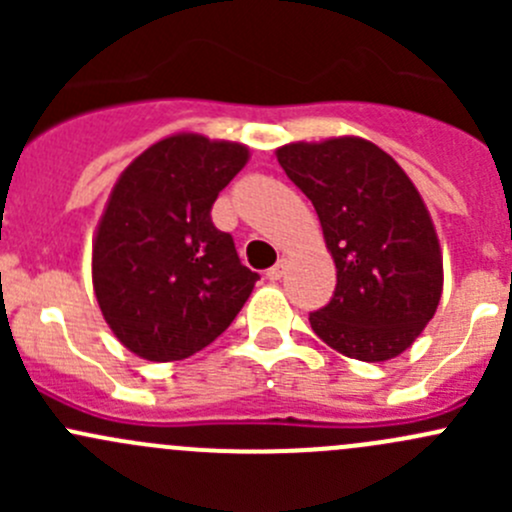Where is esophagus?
Segmentation results:
<instances>
[{"instance_id": "obj_1", "label": "esophagus", "mask_w": 512, "mask_h": 512, "mask_svg": "<svg viewBox=\"0 0 512 512\" xmlns=\"http://www.w3.org/2000/svg\"><path fill=\"white\" fill-rule=\"evenodd\" d=\"M282 275H285V262H277L275 267H270V270H267V280L270 282L282 280Z\"/></svg>"}]
</instances>
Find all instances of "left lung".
<instances>
[{
  "instance_id": "1",
  "label": "left lung",
  "mask_w": 512,
  "mask_h": 512,
  "mask_svg": "<svg viewBox=\"0 0 512 512\" xmlns=\"http://www.w3.org/2000/svg\"><path fill=\"white\" fill-rule=\"evenodd\" d=\"M277 160L312 200L337 265L332 299L309 312L314 334L359 361L406 352L443 287L436 230L409 175L364 138L289 143Z\"/></svg>"
}]
</instances>
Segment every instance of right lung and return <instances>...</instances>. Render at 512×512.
Masks as SVG:
<instances>
[{
    "mask_svg": "<svg viewBox=\"0 0 512 512\" xmlns=\"http://www.w3.org/2000/svg\"><path fill=\"white\" fill-rule=\"evenodd\" d=\"M245 163L240 143L183 133L158 141L118 178L96 232L94 289L133 354L188 359L230 327L260 280L210 218Z\"/></svg>",
    "mask_w": 512,
    "mask_h": 512,
    "instance_id": "right-lung-1",
    "label": "right lung"
}]
</instances>
